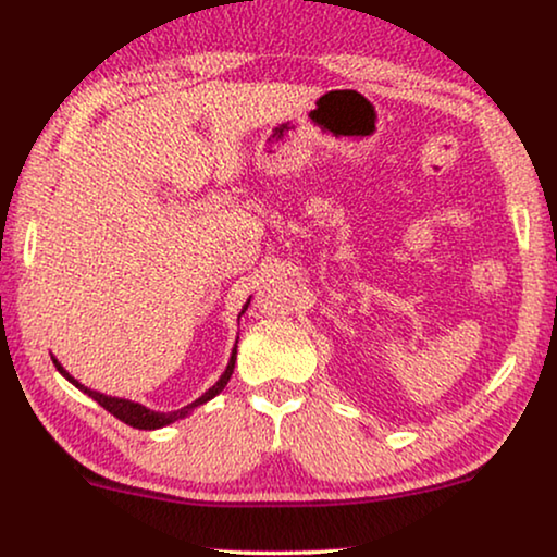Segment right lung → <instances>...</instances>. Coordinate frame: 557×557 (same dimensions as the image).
<instances>
[{
  "label": "right lung",
  "mask_w": 557,
  "mask_h": 557,
  "mask_svg": "<svg viewBox=\"0 0 557 557\" xmlns=\"http://www.w3.org/2000/svg\"><path fill=\"white\" fill-rule=\"evenodd\" d=\"M248 304H250V299L246 301V307H243L240 314H246ZM240 314H238V319H240ZM235 357H238V342H235V347H233V352H231V360H227V368H225L223 375H220L218 383L212 385L210 391H205V393L200 395V398L189 403V406L177 408V410H170V413H159V410H151V408H147V406H141V403H134V400H126V398H116V395H106V393L90 391V387L78 383V380H75V377L71 375V372H67V370L63 368V364H60V362L55 360V357H52V362H55L58 372L67 380V383H73L75 387H78L81 393H86L88 398H94V400L98 403V406L109 410L111 416H116L119 421H124L126 425H132V429H139V431H157V429H164V425H170V423H174V421H180V418H187L189 413H193L195 408L205 406V403L215 398L218 393H223V387L227 385V380H231V375H233Z\"/></svg>",
  "instance_id": "obj_1"
}]
</instances>
